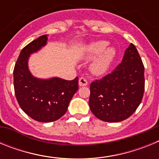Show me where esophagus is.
Masks as SVG:
<instances>
[{
	"label": "esophagus",
	"mask_w": 159,
	"mask_h": 159,
	"mask_svg": "<svg viewBox=\"0 0 159 159\" xmlns=\"http://www.w3.org/2000/svg\"><path fill=\"white\" fill-rule=\"evenodd\" d=\"M88 84V80H87L85 78H84V77H81V78H80V80H79V85L80 87L87 86Z\"/></svg>",
	"instance_id": "1"
}]
</instances>
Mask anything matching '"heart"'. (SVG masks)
Instances as JSON below:
<instances>
[{
	"mask_svg": "<svg viewBox=\"0 0 159 159\" xmlns=\"http://www.w3.org/2000/svg\"><path fill=\"white\" fill-rule=\"evenodd\" d=\"M108 45L106 40L92 42L84 48V56L87 59L97 57L90 66V71L93 75L99 76L104 75L110 69L116 57V50L112 46Z\"/></svg>",
	"mask_w": 159,
	"mask_h": 159,
	"instance_id": "heart-1",
	"label": "heart"
}]
</instances>
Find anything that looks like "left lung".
<instances>
[{"label":"left lung","instance_id":"obj_1","mask_svg":"<svg viewBox=\"0 0 159 159\" xmlns=\"http://www.w3.org/2000/svg\"><path fill=\"white\" fill-rule=\"evenodd\" d=\"M144 88V66L137 48L130 43L121 64L111 73L91 84L90 109L102 121H123L139 106Z\"/></svg>","mask_w":159,"mask_h":159}]
</instances>
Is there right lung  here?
Here are the masks:
<instances>
[{
    "label": "right lung",
    "mask_w": 159,
    "mask_h": 159,
    "mask_svg": "<svg viewBox=\"0 0 159 159\" xmlns=\"http://www.w3.org/2000/svg\"><path fill=\"white\" fill-rule=\"evenodd\" d=\"M47 41L48 35H43L25 46L13 70L14 91L20 107L29 117L41 123L62 117L79 89L77 76L66 80L59 77L44 80L32 75L28 64L29 57L44 47Z\"/></svg>",
    "instance_id": "right-lung-1"
}]
</instances>
